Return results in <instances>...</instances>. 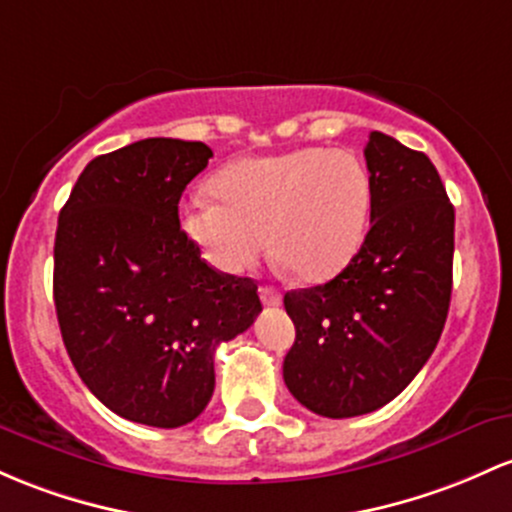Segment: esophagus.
<instances>
[{"mask_svg": "<svg viewBox=\"0 0 512 512\" xmlns=\"http://www.w3.org/2000/svg\"><path fill=\"white\" fill-rule=\"evenodd\" d=\"M260 299L265 306H279V303H282V294H279L274 286L265 284V286H260Z\"/></svg>", "mask_w": 512, "mask_h": 512, "instance_id": "obj_1", "label": "esophagus"}]
</instances>
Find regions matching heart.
Masks as SVG:
<instances>
[{"label":"heart","mask_w":512,"mask_h":512,"mask_svg":"<svg viewBox=\"0 0 512 512\" xmlns=\"http://www.w3.org/2000/svg\"><path fill=\"white\" fill-rule=\"evenodd\" d=\"M211 187L218 201H187L179 226L213 269L233 277L257 265L272 243L296 277L325 282L347 267L367 233L372 184L345 150L243 157Z\"/></svg>","instance_id":"b5f03b06"}]
</instances>
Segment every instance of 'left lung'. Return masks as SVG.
Returning a JSON list of instances; mask_svg holds the SVG:
<instances>
[{
  "mask_svg": "<svg viewBox=\"0 0 512 512\" xmlns=\"http://www.w3.org/2000/svg\"><path fill=\"white\" fill-rule=\"evenodd\" d=\"M372 226L335 279L286 291L296 340L284 384L308 411L355 418L393 401L428 362L452 296L454 206L430 157L372 131Z\"/></svg>",
  "mask_w": 512,
  "mask_h": 512,
  "instance_id": "obj_1",
  "label": "left lung"
}]
</instances>
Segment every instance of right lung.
Returning a JSON list of instances; mask_svg holds the SVG:
<instances>
[{
    "label": "right lung",
    "mask_w": 512,
    "mask_h": 512,
    "mask_svg": "<svg viewBox=\"0 0 512 512\" xmlns=\"http://www.w3.org/2000/svg\"><path fill=\"white\" fill-rule=\"evenodd\" d=\"M209 157V145L177 138L94 157L58 218L53 299L67 355L109 411L153 428L201 415L213 352L262 311L257 284L206 265L179 228V199Z\"/></svg>",
    "instance_id": "obj_1"
}]
</instances>
